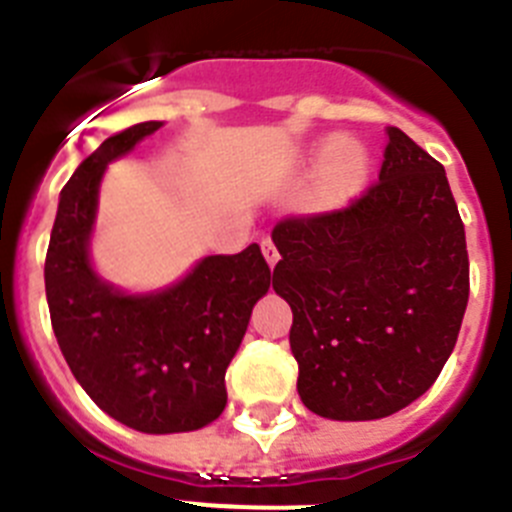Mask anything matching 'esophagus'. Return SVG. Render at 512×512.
<instances>
[{
  "instance_id": "34e87169",
  "label": "esophagus",
  "mask_w": 512,
  "mask_h": 512,
  "mask_svg": "<svg viewBox=\"0 0 512 512\" xmlns=\"http://www.w3.org/2000/svg\"><path fill=\"white\" fill-rule=\"evenodd\" d=\"M262 255H265L267 265H270V267H275V265H278V260H280V252H278V247L273 245V239H270V237H265V239H262Z\"/></svg>"
}]
</instances>
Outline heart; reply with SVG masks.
<instances>
[{"instance_id":"1","label":"heart","mask_w":512,"mask_h":512,"mask_svg":"<svg viewBox=\"0 0 512 512\" xmlns=\"http://www.w3.org/2000/svg\"><path fill=\"white\" fill-rule=\"evenodd\" d=\"M316 155H324L319 204L326 209L344 206L365 186L367 173H370V158L365 147L354 140H329L316 147Z\"/></svg>"}]
</instances>
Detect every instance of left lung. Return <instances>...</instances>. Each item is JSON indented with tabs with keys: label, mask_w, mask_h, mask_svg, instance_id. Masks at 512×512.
Returning <instances> with one entry per match:
<instances>
[{
	"label": "left lung",
	"mask_w": 512,
	"mask_h": 512,
	"mask_svg": "<svg viewBox=\"0 0 512 512\" xmlns=\"http://www.w3.org/2000/svg\"><path fill=\"white\" fill-rule=\"evenodd\" d=\"M385 135L380 181L362 199L273 229L298 395L331 421H375L421 398L457 344L469 298L446 170L398 127Z\"/></svg>",
	"instance_id": "left-lung-1"
}]
</instances>
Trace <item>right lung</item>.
I'll use <instances>...</instances> for the list:
<instances>
[{"mask_svg":"<svg viewBox=\"0 0 512 512\" xmlns=\"http://www.w3.org/2000/svg\"><path fill=\"white\" fill-rule=\"evenodd\" d=\"M160 127L135 124L78 165L50 232L45 296L58 347L101 411L142 434H183L222 416L224 372L273 275L260 245L201 257L181 280L147 293L96 273L91 237L104 173Z\"/></svg>","mask_w":512,"mask_h":512,"instance_id":"obj_1","label":"right lung"}]
</instances>
